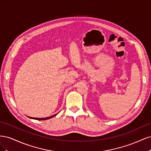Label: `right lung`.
<instances>
[{
  "mask_svg": "<svg viewBox=\"0 0 151 151\" xmlns=\"http://www.w3.org/2000/svg\"><path fill=\"white\" fill-rule=\"evenodd\" d=\"M57 115V114H55V115H52V116H49V117H47V118H33V117H29V116H28V117H29V118H32V119H34V120H45L50 119V118H53V117H54L55 116H56Z\"/></svg>",
  "mask_w": 151,
  "mask_h": 151,
  "instance_id": "1",
  "label": "right lung"
}]
</instances>
